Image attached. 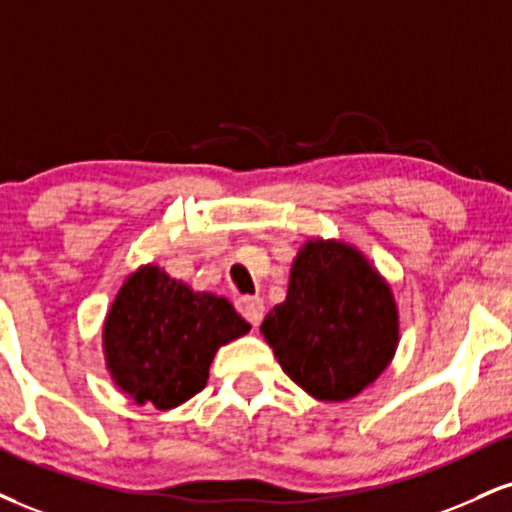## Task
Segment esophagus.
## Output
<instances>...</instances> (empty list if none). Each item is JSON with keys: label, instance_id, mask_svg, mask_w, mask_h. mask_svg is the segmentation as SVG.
<instances>
[{"label": "esophagus", "instance_id": "obj_1", "mask_svg": "<svg viewBox=\"0 0 512 512\" xmlns=\"http://www.w3.org/2000/svg\"><path fill=\"white\" fill-rule=\"evenodd\" d=\"M238 312L248 319L252 326H260L264 317V300L260 295H243V298H238Z\"/></svg>", "mask_w": 512, "mask_h": 512}]
</instances>
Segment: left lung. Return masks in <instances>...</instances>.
I'll return each instance as SVG.
<instances>
[{
	"instance_id": "obj_1",
	"label": "left lung",
	"mask_w": 512,
	"mask_h": 512,
	"mask_svg": "<svg viewBox=\"0 0 512 512\" xmlns=\"http://www.w3.org/2000/svg\"><path fill=\"white\" fill-rule=\"evenodd\" d=\"M283 372L317 400H348L389 367L398 346L391 286L341 240H307L288 295L262 322Z\"/></svg>"
}]
</instances>
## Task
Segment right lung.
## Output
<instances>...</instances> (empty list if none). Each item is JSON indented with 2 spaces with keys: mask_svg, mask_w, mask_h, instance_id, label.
Returning <instances> with one entry per match:
<instances>
[{
  "mask_svg": "<svg viewBox=\"0 0 512 512\" xmlns=\"http://www.w3.org/2000/svg\"><path fill=\"white\" fill-rule=\"evenodd\" d=\"M250 324L226 298L195 293L145 264L123 281L104 319L107 369L135 403L178 408L207 386L214 353Z\"/></svg>",
  "mask_w": 512,
  "mask_h": 512,
  "instance_id": "1",
  "label": "right lung"
}]
</instances>
